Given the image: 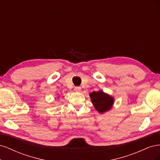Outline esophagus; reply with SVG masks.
<instances>
[{
	"label": "esophagus",
	"instance_id": "obj_1",
	"mask_svg": "<svg viewBox=\"0 0 160 160\" xmlns=\"http://www.w3.org/2000/svg\"><path fill=\"white\" fill-rule=\"evenodd\" d=\"M74 89L76 92H79V91H81V87H79V86H76V87H75Z\"/></svg>",
	"mask_w": 160,
	"mask_h": 160
}]
</instances>
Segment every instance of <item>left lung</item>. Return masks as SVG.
Wrapping results in <instances>:
<instances>
[{
  "label": "left lung",
  "mask_w": 160,
  "mask_h": 160,
  "mask_svg": "<svg viewBox=\"0 0 160 160\" xmlns=\"http://www.w3.org/2000/svg\"><path fill=\"white\" fill-rule=\"evenodd\" d=\"M90 98L95 108L100 113L109 111L113 103V98L102 91L93 92L90 94Z\"/></svg>",
  "instance_id": "left-lung-1"
}]
</instances>
